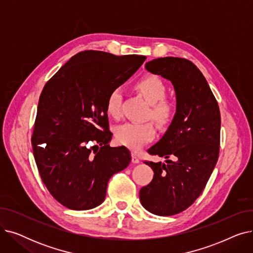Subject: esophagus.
Wrapping results in <instances>:
<instances>
[{"mask_svg":"<svg viewBox=\"0 0 253 253\" xmlns=\"http://www.w3.org/2000/svg\"><path fill=\"white\" fill-rule=\"evenodd\" d=\"M132 163H134V164H137V163H139V158L135 155V154H132Z\"/></svg>","mask_w":253,"mask_h":253,"instance_id":"obj_1","label":"esophagus"}]
</instances>
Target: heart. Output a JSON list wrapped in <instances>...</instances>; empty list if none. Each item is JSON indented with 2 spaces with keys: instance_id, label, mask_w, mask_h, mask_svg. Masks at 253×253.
<instances>
[{
  "instance_id": "obj_1",
  "label": "heart",
  "mask_w": 253,
  "mask_h": 253,
  "mask_svg": "<svg viewBox=\"0 0 253 253\" xmlns=\"http://www.w3.org/2000/svg\"><path fill=\"white\" fill-rule=\"evenodd\" d=\"M136 90L152 104V118L161 126L169 125L175 115L174 104L166 96V86L160 78L145 76L135 83ZM122 89L113 88L105 99V110L108 114L118 119L122 113ZM117 141L133 152L139 151L144 144L152 141L156 136V128L150 122L136 123L128 122L116 128Z\"/></svg>"
}]
</instances>
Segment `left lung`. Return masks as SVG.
Wrapping results in <instances>:
<instances>
[{
    "instance_id": "left-lung-1",
    "label": "left lung",
    "mask_w": 253,
    "mask_h": 253,
    "mask_svg": "<svg viewBox=\"0 0 253 253\" xmlns=\"http://www.w3.org/2000/svg\"><path fill=\"white\" fill-rule=\"evenodd\" d=\"M145 69L173 84L176 113L164 136L148 150L166 163L144 162L153 180L139 191L141 205L156 215L170 216L189 208L213 171L220 142V112L205 77L190 60L162 57ZM171 156L174 161H169Z\"/></svg>"
}]
</instances>
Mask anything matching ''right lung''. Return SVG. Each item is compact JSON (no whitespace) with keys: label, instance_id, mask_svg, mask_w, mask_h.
Segmentation results:
<instances>
[{"label":"right lung","instance_id":"add662e5","mask_svg":"<svg viewBox=\"0 0 253 253\" xmlns=\"http://www.w3.org/2000/svg\"><path fill=\"white\" fill-rule=\"evenodd\" d=\"M86 50L74 55L44 86L32 136L36 164L56 201L73 210L100 205L109 179L125 169L131 154L111 148L105 99L145 60Z\"/></svg>","mask_w":253,"mask_h":253}]
</instances>
